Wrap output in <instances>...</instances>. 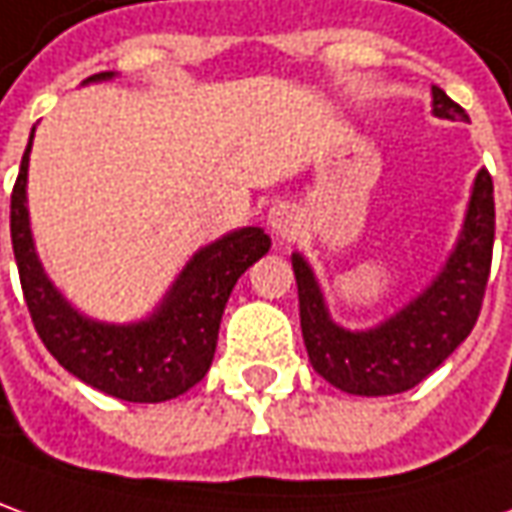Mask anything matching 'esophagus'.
<instances>
[{"label":"esophagus","mask_w":512,"mask_h":512,"mask_svg":"<svg viewBox=\"0 0 512 512\" xmlns=\"http://www.w3.org/2000/svg\"><path fill=\"white\" fill-rule=\"evenodd\" d=\"M269 227L277 238H283V241L285 238H291V235L297 232V212L291 210L288 204H277V207H271Z\"/></svg>","instance_id":"1"}]
</instances>
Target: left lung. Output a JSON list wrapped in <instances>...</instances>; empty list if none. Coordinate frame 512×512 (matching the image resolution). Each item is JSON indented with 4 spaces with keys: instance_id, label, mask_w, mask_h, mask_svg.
Returning <instances> with one entry per match:
<instances>
[{
    "instance_id": "1",
    "label": "left lung",
    "mask_w": 512,
    "mask_h": 512,
    "mask_svg": "<svg viewBox=\"0 0 512 512\" xmlns=\"http://www.w3.org/2000/svg\"><path fill=\"white\" fill-rule=\"evenodd\" d=\"M431 114L440 120H468L465 109L437 86H431ZM493 229V179L488 170H479L460 238L443 269L401 311L367 330H347L330 319L314 269L294 252L302 339L316 373L342 392L367 398L417 387L474 330L488 285Z\"/></svg>"
}]
</instances>
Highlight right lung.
<instances>
[{"instance_id":"add662e5","label":"right lung","mask_w":512,"mask_h":512,"mask_svg":"<svg viewBox=\"0 0 512 512\" xmlns=\"http://www.w3.org/2000/svg\"><path fill=\"white\" fill-rule=\"evenodd\" d=\"M111 78L114 72H100L86 78L83 86ZM33 134L10 196V238L24 302L41 342L64 370L120 401L162 403L179 398L210 370L229 294L243 271L269 252L271 238L260 227L227 232L187 260L168 294L145 319L128 325L92 319L52 285L38 260L27 210Z\"/></svg>"}]
</instances>
